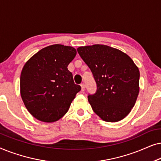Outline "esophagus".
Wrapping results in <instances>:
<instances>
[{"instance_id": "1", "label": "esophagus", "mask_w": 161, "mask_h": 161, "mask_svg": "<svg viewBox=\"0 0 161 161\" xmlns=\"http://www.w3.org/2000/svg\"><path fill=\"white\" fill-rule=\"evenodd\" d=\"M80 86H81V91L84 92L85 91V84H84V83H82V84L80 85Z\"/></svg>"}]
</instances>
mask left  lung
Returning <instances> with one entry per match:
<instances>
[{
	"instance_id": "8db88e82",
	"label": "left lung",
	"mask_w": 161,
	"mask_h": 161,
	"mask_svg": "<svg viewBox=\"0 0 161 161\" xmlns=\"http://www.w3.org/2000/svg\"><path fill=\"white\" fill-rule=\"evenodd\" d=\"M79 55L90 68L96 93L88 96L94 113L103 121L116 122L130 114L139 92V70L130 57L105 45L79 47Z\"/></svg>"
}]
</instances>
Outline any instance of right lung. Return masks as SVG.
<instances>
[{"label":"right lung","mask_w":161,"mask_h":161,"mask_svg":"<svg viewBox=\"0 0 161 161\" xmlns=\"http://www.w3.org/2000/svg\"><path fill=\"white\" fill-rule=\"evenodd\" d=\"M71 46L44 47L25 64L20 75V94L28 112L36 119L54 122L64 116L80 91L68 65L76 56Z\"/></svg>","instance_id":"right-lung-1"}]
</instances>
